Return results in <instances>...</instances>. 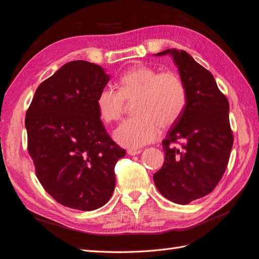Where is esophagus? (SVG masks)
I'll list each match as a JSON object with an SVG mask.
<instances>
[{
  "label": "esophagus",
  "mask_w": 259,
  "mask_h": 259,
  "mask_svg": "<svg viewBox=\"0 0 259 259\" xmlns=\"http://www.w3.org/2000/svg\"><path fill=\"white\" fill-rule=\"evenodd\" d=\"M140 152H142L140 149H128V150H127V153L130 155H136V154H139Z\"/></svg>",
  "instance_id": "esophagus-1"
}]
</instances>
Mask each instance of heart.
<instances>
[{"instance_id":"obj_1","label":"heart","mask_w":259,"mask_h":259,"mask_svg":"<svg viewBox=\"0 0 259 259\" xmlns=\"http://www.w3.org/2000/svg\"><path fill=\"white\" fill-rule=\"evenodd\" d=\"M187 97L186 84L177 72H160L153 67L139 65L122 74L119 90L101 89L96 106L100 119L111 123L120 119L126 101L134 100L135 115L124 120L113 135L120 145L136 149L158 138L160 126L168 127L179 120Z\"/></svg>"}]
</instances>
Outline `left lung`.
Returning a JSON list of instances; mask_svg holds the SVG:
<instances>
[{"label": "left lung", "instance_id": "obj_1", "mask_svg": "<svg viewBox=\"0 0 259 259\" xmlns=\"http://www.w3.org/2000/svg\"><path fill=\"white\" fill-rule=\"evenodd\" d=\"M187 88V105L162 142L165 156L153 175L155 187L171 202L188 204L215 189L228 165L233 134L229 103L208 70L185 51L165 50Z\"/></svg>", "mask_w": 259, "mask_h": 259}]
</instances>
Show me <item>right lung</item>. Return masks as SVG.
Returning <instances> with one entry per match:
<instances>
[{
  "label": "right lung",
  "mask_w": 259,
  "mask_h": 259,
  "mask_svg": "<svg viewBox=\"0 0 259 259\" xmlns=\"http://www.w3.org/2000/svg\"><path fill=\"white\" fill-rule=\"evenodd\" d=\"M109 79L98 65L70 61L38 85L26 113L28 152L38 182L70 208L105 205L115 187V164L125 155L96 106Z\"/></svg>",
  "instance_id": "right-lung-1"
}]
</instances>
